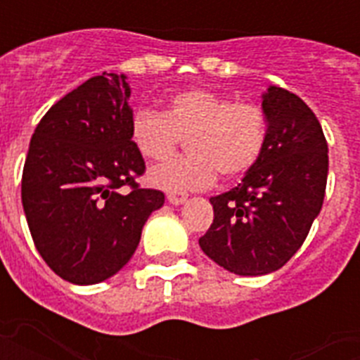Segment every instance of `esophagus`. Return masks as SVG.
<instances>
[{
	"label": "esophagus",
	"instance_id": "34e87169",
	"mask_svg": "<svg viewBox=\"0 0 360 360\" xmlns=\"http://www.w3.org/2000/svg\"><path fill=\"white\" fill-rule=\"evenodd\" d=\"M187 200L185 193H167V202L169 204H183Z\"/></svg>",
	"mask_w": 360,
	"mask_h": 360
}]
</instances>
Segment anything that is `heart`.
I'll return each mask as SVG.
<instances>
[{"label":"heart","mask_w":360,"mask_h":360,"mask_svg":"<svg viewBox=\"0 0 360 360\" xmlns=\"http://www.w3.org/2000/svg\"><path fill=\"white\" fill-rule=\"evenodd\" d=\"M266 136L262 105L200 89L173 96L165 113L142 108L131 117V141L148 160L173 156L187 139L188 156L150 172V181L167 191L206 188L218 173L224 179L247 173L262 154Z\"/></svg>","instance_id":"1"}]
</instances>
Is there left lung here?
<instances>
[{"label": "left lung", "mask_w": 360, "mask_h": 360, "mask_svg": "<svg viewBox=\"0 0 360 360\" xmlns=\"http://www.w3.org/2000/svg\"><path fill=\"white\" fill-rule=\"evenodd\" d=\"M262 110L264 150L237 187L212 196L214 221L198 239L206 257L239 276L287 264L322 208L328 181V142L314 111L279 86L268 89Z\"/></svg>", "instance_id": "1"}]
</instances>
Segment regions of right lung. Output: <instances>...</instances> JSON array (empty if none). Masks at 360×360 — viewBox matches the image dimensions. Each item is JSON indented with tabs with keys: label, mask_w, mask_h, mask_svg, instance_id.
<instances>
[{
	"label": "right lung",
	"mask_w": 360,
	"mask_h": 360,
	"mask_svg": "<svg viewBox=\"0 0 360 360\" xmlns=\"http://www.w3.org/2000/svg\"><path fill=\"white\" fill-rule=\"evenodd\" d=\"M129 96L125 75L92 77L53 103L30 139L20 183L28 229L44 262L77 285L117 274L165 200L136 183L146 165L131 141Z\"/></svg>",
	"instance_id": "add662e5"
}]
</instances>
